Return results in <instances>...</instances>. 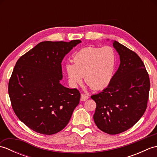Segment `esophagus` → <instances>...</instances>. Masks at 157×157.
I'll use <instances>...</instances> for the list:
<instances>
[{
	"mask_svg": "<svg viewBox=\"0 0 157 157\" xmlns=\"http://www.w3.org/2000/svg\"><path fill=\"white\" fill-rule=\"evenodd\" d=\"M88 96H86V95H85V94H81V101H86V100H88Z\"/></svg>",
	"mask_w": 157,
	"mask_h": 157,
	"instance_id": "34e87169",
	"label": "esophagus"
}]
</instances>
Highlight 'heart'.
Listing matches in <instances>:
<instances>
[{"instance_id":"1","label":"heart","mask_w":157,"mask_h":157,"mask_svg":"<svg viewBox=\"0 0 157 157\" xmlns=\"http://www.w3.org/2000/svg\"><path fill=\"white\" fill-rule=\"evenodd\" d=\"M73 63L65 65V71L70 83L76 86L82 82L94 90L106 87L112 80L117 64V55L111 46H88L76 52Z\"/></svg>"}]
</instances>
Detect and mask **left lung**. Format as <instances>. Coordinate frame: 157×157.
Here are the masks:
<instances>
[{"instance_id":"obj_1","label":"left lung","mask_w":157,"mask_h":157,"mask_svg":"<svg viewBox=\"0 0 157 157\" xmlns=\"http://www.w3.org/2000/svg\"><path fill=\"white\" fill-rule=\"evenodd\" d=\"M120 65L107 87L91 96L96 103L94 120L106 134L115 135L131 128L147 107L150 79L140 56L114 40Z\"/></svg>"}]
</instances>
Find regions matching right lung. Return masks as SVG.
<instances>
[{
  "mask_svg": "<svg viewBox=\"0 0 157 157\" xmlns=\"http://www.w3.org/2000/svg\"><path fill=\"white\" fill-rule=\"evenodd\" d=\"M80 42H42L17 61L9 95L15 115L34 131L45 135L61 131L78 105L80 93L63 86L60 80L63 58Z\"/></svg>",
  "mask_w": 157,
  "mask_h": 157,
  "instance_id": "obj_1",
  "label": "right lung"
}]
</instances>
